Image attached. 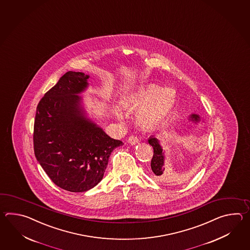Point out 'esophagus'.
<instances>
[{"label":"esophagus","mask_w":250,"mask_h":250,"mask_svg":"<svg viewBox=\"0 0 250 250\" xmlns=\"http://www.w3.org/2000/svg\"><path fill=\"white\" fill-rule=\"evenodd\" d=\"M127 142L133 146V145H137V144L139 142V139H138V137H136V136H130V137L128 138Z\"/></svg>","instance_id":"obj_1"}]
</instances>
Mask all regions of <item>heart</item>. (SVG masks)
I'll return each instance as SVG.
<instances>
[{
    "instance_id": "heart-1",
    "label": "heart",
    "mask_w": 250,
    "mask_h": 250,
    "mask_svg": "<svg viewBox=\"0 0 250 250\" xmlns=\"http://www.w3.org/2000/svg\"><path fill=\"white\" fill-rule=\"evenodd\" d=\"M133 106L142 108L138 121L146 127H153L165 122L173 110L175 93L170 87L161 88L157 85H146L127 97Z\"/></svg>"
}]
</instances>
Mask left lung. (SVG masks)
<instances>
[{
	"mask_svg": "<svg viewBox=\"0 0 250 250\" xmlns=\"http://www.w3.org/2000/svg\"><path fill=\"white\" fill-rule=\"evenodd\" d=\"M188 121L195 124H198L201 121H203L202 118L200 115L192 113L188 116ZM148 142L154 148V155L151 161V169H152V173L156 179H164L166 177V172H165V152L163 149V146L160 144L159 139L155 138L154 136H150L147 140Z\"/></svg>",
	"mask_w": 250,
	"mask_h": 250,
	"instance_id": "8db88e82",
	"label": "left lung"
}]
</instances>
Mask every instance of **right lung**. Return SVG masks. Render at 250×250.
<instances>
[{"label": "right lung", "instance_id": "right-lung-1", "mask_svg": "<svg viewBox=\"0 0 250 250\" xmlns=\"http://www.w3.org/2000/svg\"><path fill=\"white\" fill-rule=\"evenodd\" d=\"M89 75L68 71L38 104L35 155L55 185L85 192L102 181L109 157L123 141L109 137L88 116L83 96Z\"/></svg>", "mask_w": 250, "mask_h": 250}]
</instances>
